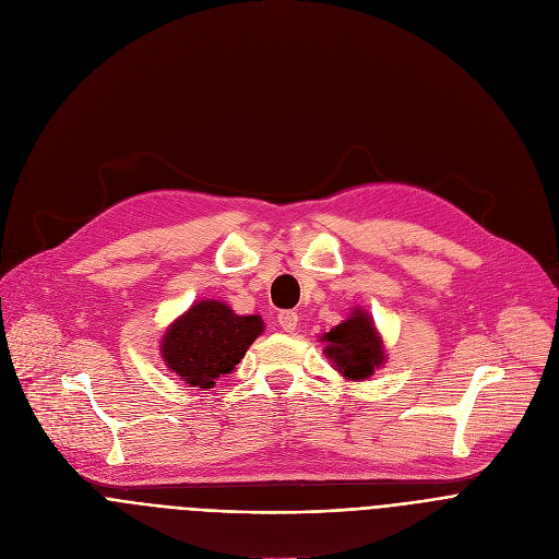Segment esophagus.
<instances>
[{
  "instance_id": "esophagus-1",
  "label": "esophagus",
  "mask_w": 559,
  "mask_h": 559,
  "mask_svg": "<svg viewBox=\"0 0 559 559\" xmlns=\"http://www.w3.org/2000/svg\"><path fill=\"white\" fill-rule=\"evenodd\" d=\"M296 323H299V314L292 312V310H283L278 314V325L285 330V332H294L296 330Z\"/></svg>"
}]
</instances>
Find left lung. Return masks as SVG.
Returning a JSON list of instances; mask_svg holds the SVG:
<instances>
[{"instance_id": "8db88e82", "label": "left lung", "mask_w": 559, "mask_h": 559, "mask_svg": "<svg viewBox=\"0 0 559 559\" xmlns=\"http://www.w3.org/2000/svg\"><path fill=\"white\" fill-rule=\"evenodd\" d=\"M319 342H325L323 353L332 361L334 370L350 382L373 378L376 370L386 361L382 334L378 332L373 317L361 308H355Z\"/></svg>"}]
</instances>
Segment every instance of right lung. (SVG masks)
Wrapping results in <instances>:
<instances>
[{"label": "right lung", "instance_id": "obj_1", "mask_svg": "<svg viewBox=\"0 0 559 559\" xmlns=\"http://www.w3.org/2000/svg\"><path fill=\"white\" fill-rule=\"evenodd\" d=\"M263 330L258 314L242 317L227 304L202 299L166 328L159 353L183 384L206 391L217 378L231 373Z\"/></svg>", "mask_w": 559, "mask_h": 559}]
</instances>
